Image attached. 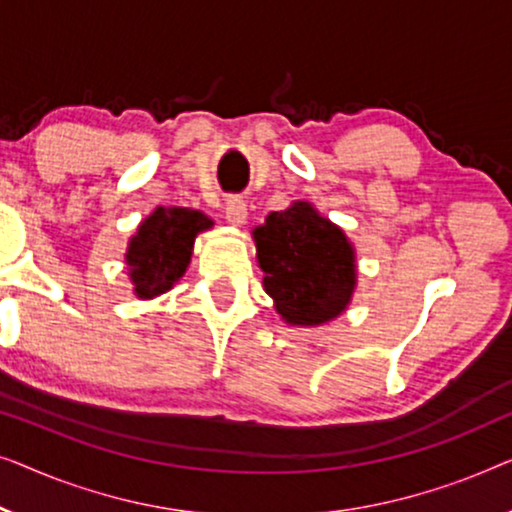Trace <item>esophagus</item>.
Masks as SVG:
<instances>
[{
  "label": "esophagus",
  "instance_id": "obj_1",
  "mask_svg": "<svg viewBox=\"0 0 512 512\" xmlns=\"http://www.w3.org/2000/svg\"><path fill=\"white\" fill-rule=\"evenodd\" d=\"M225 218L229 225L234 227H241L243 222L248 218V206H246V199L239 197V194H234V197L227 199V206H225Z\"/></svg>",
  "mask_w": 512,
  "mask_h": 512
}]
</instances>
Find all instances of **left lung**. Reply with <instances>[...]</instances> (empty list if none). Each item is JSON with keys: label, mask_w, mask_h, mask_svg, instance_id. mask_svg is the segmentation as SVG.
<instances>
[{"label": "left lung", "mask_w": 512, "mask_h": 512, "mask_svg": "<svg viewBox=\"0 0 512 512\" xmlns=\"http://www.w3.org/2000/svg\"><path fill=\"white\" fill-rule=\"evenodd\" d=\"M253 236L264 290L285 322L315 327L345 311L355 290V253L308 201L269 213Z\"/></svg>", "instance_id": "8db88e82"}]
</instances>
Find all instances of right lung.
Instances as JSON below:
<instances>
[{"mask_svg": "<svg viewBox=\"0 0 512 512\" xmlns=\"http://www.w3.org/2000/svg\"><path fill=\"white\" fill-rule=\"evenodd\" d=\"M213 222L187 208H157L141 222L127 250L129 278L141 299H153L174 287L190 264L194 236Z\"/></svg>", "mask_w": 512, "mask_h": 512, "instance_id": "obj_1", "label": "right lung"}]
</instances>
